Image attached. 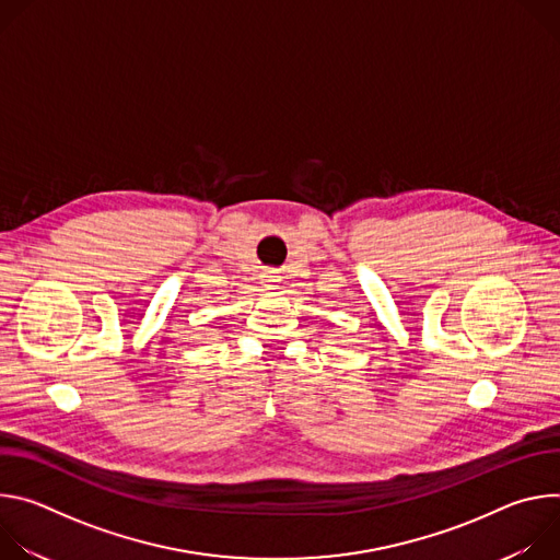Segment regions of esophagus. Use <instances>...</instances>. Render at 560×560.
Masks as SVG:
<instances>
[{"instance_id":"1","label":"esophagus","mask_w":560,"mask_h":560,"mask_svg":"<svg viewBox=\"0 0 560 560\" xmlns=\"http://www.w3.org/2000/svg\"><path fill=\"white\" fill-rule=\"evenodd\" d=\"M266 285H275L279 279H277V275L272 272V270H268V272H264V279H261Z\"/></svg>"}]
</instances>
